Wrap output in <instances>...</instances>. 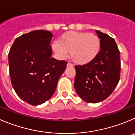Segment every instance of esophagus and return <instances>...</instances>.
<instances>
[{
  "label": "esophagus",
  "mask_w": 135,
  "mask_h": 135,
  "mask_svg": "<svg viewBox=\"0 0 135 135\" xmlns=\"http://www.w3.org/2000/svg\"><path fill=\"white\" fill-rule=\"evenodd\" d=\"M73 66V64H71V63H68L67 65H66V67H71V66Z\"/></svg>",
  "instance_id": "34e87169"
}]
</instances>
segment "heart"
I'll return each instance as SVG.
<instances>
[{
	"mask_svg": "<svg viewBox=\"0 0 135 135\" xmlns=\"http://www.w3.org/2000/svg\"><path fill=\"white\" fill-rule=\"evenodd\" d=\"M101 42L95 34L69 31L52 44V49L58 57L64 59L70 52L72 60L78 65H86L97 57Z\"/></svg>",
	"mask_w": 135,
	"mask_h": 135,
	"instance_id": "b5f03b06",
	"label": "heart"
}]
</instances>
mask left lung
Wrapping results in <instances>:
<instances>
[{"label":"left lung","instance_id":"obj_1","mask_svg":"<svg viewBox=\"0 0 135 135\" xmlns=\"http://www.w3.org/2000/svg\"><path fill=\"white\" fill-rule=\"evenodd\" d=\"M101 42L100 52L93 62L75 66L74 86L78 95L89 103L105 100L120 79V52L114 38L96 31Z\"/></svg>","mask_w":135,"mask_h":135}]
</instances>
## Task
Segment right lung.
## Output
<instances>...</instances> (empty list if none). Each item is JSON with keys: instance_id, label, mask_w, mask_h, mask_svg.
<instances>
[{"instance_id": "obj_1", "label": "right lung", "mask_w": 135, "mask_h": 135, "mask_svg": "<svg viewBox=\"0 0 135 135\" xmlns=\"http://www.w3.org/2000/svg\"><path fill=\"white\" fill-rule=\"evenodd\" d=\"M50 31H32L15 39L8 54L11 83L24 101L36 106L49 100L55 93L67 62L52 56Z\"/></svg>"}]
</instances>
